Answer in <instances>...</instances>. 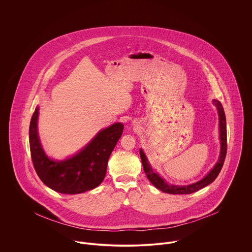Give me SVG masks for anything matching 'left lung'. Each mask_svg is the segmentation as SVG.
<instances>
[{
  "label": "left lung",
  "instance_id": "8db88e82",
  "mask_svg": "<svg viewBox=\"0 0 252 252\" xmlns=\"http://www.w3.org/2000/svg\"><path fill=\"white\" fill-rule=\"evenodd\" d=\"M214 104L216 105V108L218 109V115H219V128H220V142H221V151H220V156L219 160L216 163V166L214 169L203 179L196 183L187 185V186H177V185H170L166 181H164L163 179H161L150 167L149 163L147 162V159L144 155V151L141 149L140 150V155L142 159V163L144 166V173L146 174L147 179L150 180V182L159 190L169 193V194H191L194 193L210 183H212L214 180H216L217 176L219 175L227 153V130H226V118H225V113L224 109L221 105V103L217 100H214Z\"/></svg>",
  "mask_w": 252,
  "mask_h": 252
}]
</instances>
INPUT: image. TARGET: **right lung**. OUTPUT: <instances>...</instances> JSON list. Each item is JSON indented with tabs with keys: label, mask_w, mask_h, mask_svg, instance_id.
Instances as JSON below:
<instances>
[{
	"label": "right lung",
	"mask_w": 252,
	"mask_h": 252,
	"mask_svg": "<svg viewBox=\"0 0 252 252\" xmlns=\"http://www.w3.org/2000/svg\"><path fill=\"white\" fill-rule=\"evenodd\" d=\"M36 107L29 129L31 157L40 180L52 190L63 194H78L97 187L106 177L108 161L123 133V124L115 123L102 130L79 153L56 162L43 152L37 137Z\"/></svg>",
	"instance_id": "obj_1"
}]
</instances>
